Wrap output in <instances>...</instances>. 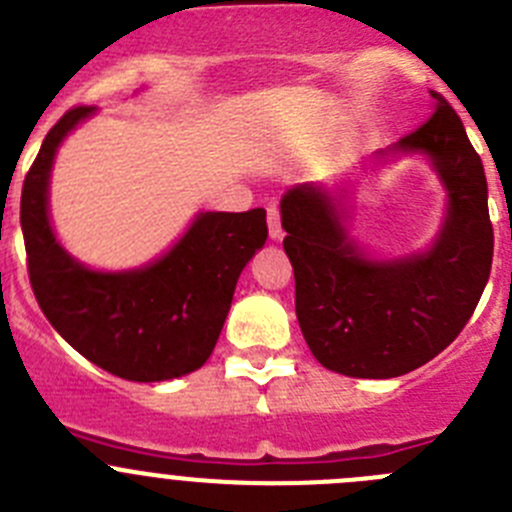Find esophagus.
Returning a JSON list of instances; mask_svg holds the SVG:
<instances>
[{
	"mask_svg": "<svg viewBox=\"0 0 512 512\" xmlns=\"http://www.w3.org/2000/svg\"><path fill=\"white\" fill-rule=\"evenodd\" d=\"M267 232H270L272 242L283 240V224H280V212L275 207L267 209Z\"/></svg>",
	"mask_w": 512,
	"mask_h": 512,
	"instance_id": "34e87169",
	"label": "esophagus"
}]
</instances>
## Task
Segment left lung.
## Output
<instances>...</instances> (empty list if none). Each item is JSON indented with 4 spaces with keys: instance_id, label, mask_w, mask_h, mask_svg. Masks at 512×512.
I'll return each instance as SVG.
<instances>
[{
    "instance_id": "8db88e82",
    "label": "left lung",
    "mask_w": 512,
    "mask_h": 512,
    "mask_svg": "<svg viewBox=\"0 0 512 512\" xmlns=\"http://www.w3.org/2000/svg\"><path fill=\"white\" fill-rule=\"evenodd\" d=\"M432 98L437 111L424 126L364 164L429 161L444 189V217L427 250L386 257L358 242L348 181L298 184L280 202L300 331L336 374L394 379L424 366L460 336L490 278L485 169L452 105Z\"/></svg>"
}]
</instances>
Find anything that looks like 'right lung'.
<instances>
[{"instance_id":"obj_1","label":"right lung","mask_w":512,"mask_h":512,"mask_svg":"<svg viewBox=\"0 0 512 512\" xmlns=\"http://www.w3.org/2000/svg\"><path fill=\"white\" fill-rule=\"evenodd\" d=\"M95 108L52 126L19 204L30 283L42 313L80 356L128 381H171L202 369L227 321L234 288L267 240L265 209L197 212L179 240L131 270H95L70 255L50 219L57 148Z\"/></svg>"}]
</instances>
